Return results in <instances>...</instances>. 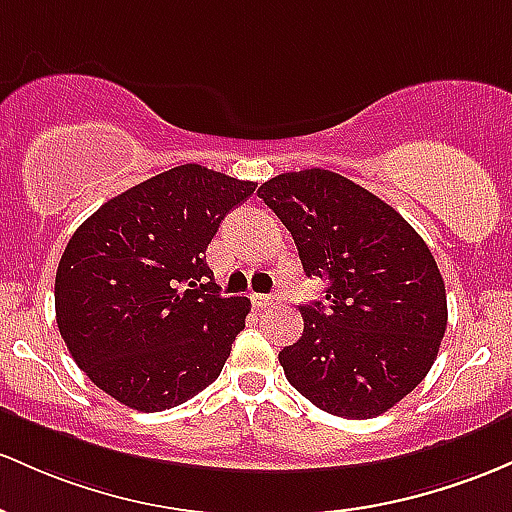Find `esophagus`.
Here are the masks:
<instances>
[{
  "label": "esophagus",
  "instance_id": "obj_1",
  "mask_svg": "<svg viewBox=\"0 0 512 512\" xmlns=\"http://www.w3.org/2000/svg\"><path fill=\"white\" fill-rule=\"evenodd\" d=\"M250 301H252V306H255V308L274 306L272 296H267V294H250Z\"/></svg>",
  "mask_w": 512,
  "mask_h": 512
}]
</instances>
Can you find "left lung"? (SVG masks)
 I'll return each mask as SVG.
<instances>
[{
    "instance_id": "1",
    "label": "left lung",
    "mask_w": 512,
    "mask_h": 512,
    "mask_svg": "<svg viewBox=\"0 0 512 512\" xmlns=\"http://www.w3.org/2000/svg\"><path fill=\"white\" fill-rule=\"evenodd\" d=\"M257 196L282 218L325 301L301 306L303 335L279 352L286 379L320 411L367 420L430 372L447 328L442 274L389 204L330 170L277 174Z\"/></svg>"
}]
</instances>
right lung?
<instances>
[{"label": "right lung", "instance_id": "right-lung-1", "mask_svg": "<svg viewBox=\"0 0 512 512\" xmlns=\"http://www.w3.org/2000/svg\"><path fill=\"white\" fill-rule=\"evenodd\" d=\"M255 187L179 165L106 201L70 238L55 274L60 335L123 406L167 411L218 379L250 299L221 296L206 247Z\"/></svg>", "mask_w": 512, "mask_h": 512}]
</instances>
